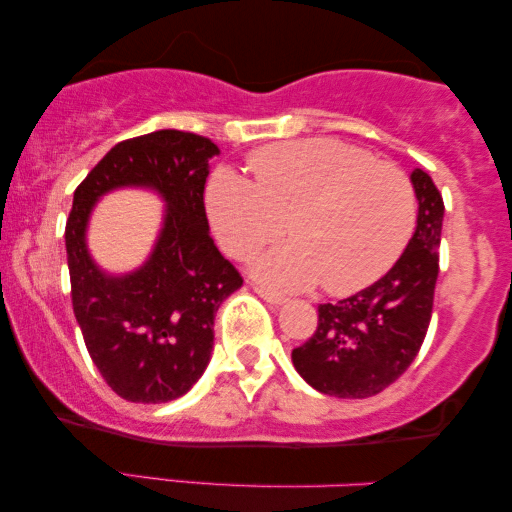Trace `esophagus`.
<instances>
[{
    "label": "esophagus",
    "instance_id": "obj_1",
    "mask_svg": "<svg viewBox=\"0 0 512 512\" xmlns=\"http://www.w3.org/2000/svg\"><path fill=\"white\" fill-rule=\"evenodd\" d=\"M255 291H257V296L264 298V301H267V303H272V305H281V303H286V298L281 296V293H274V291L260 289V286H255Z\"/></svg>",
    "mask_w": 512,
    "mask_h": 512
}]
</instances>
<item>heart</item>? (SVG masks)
Returning <instances> with one entry per match:
<instances>
[{
    "mask_svg": "<svg viewBox=\"0 0 512 512\" xmlns=\"http://www.w3.org/2000/svg\"><path fill=\"white\" fill-rule=\"evenodd\" d=\"M255 182L216 168L207 182V214L228 255L245 260L289 233L252 272L276 291L320 284L346 296L375 284L407 248L416 197L407 175L337 139H298L250 156Z\"/></svg>",
    "mask_w": 512,
    "mask_h": 512,
    "instance_id": "heart-1",
    "label": "heart"
}]
</instances>
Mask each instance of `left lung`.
<instances>
[{"label":"left lung","instance_id":"obj_1","mask_svg":"<svg viewBox=\"0 0 512 512\" xmlns=\"http://www.w3.org/2000/svg\"><path fill=\"white\" fill-rule=\"evenodd\" d=\"M419 199L416 231L383 279L337 303L317 305V330L291 351L301 378L330 397L363 399L411 366L428 332L438 279L443 197L431 175L411 170Z\"/></svg>","mask_w":512,"mask_h":512}]
</instances>
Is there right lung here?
<instances>
[{"mask_svg": "<svg viewBox=\"0 0 512 512\" xmlns=\"http://www.w3.org/2000/svg\"><path fill=\"white\" fill-rule=\"evenodd\" d=\"M214 156L219 146L207 137L158 129L115 144L74 192L64 228L74 315L103 380L127 402L185 395L209 366L216 310L243 286L209 236L204 185ZM122 186L156 191L167 209L143 267L108 275L85 231L97 199Z\"/></svg>", "mask_w": 512, "mask_h": 512, "instance_id": "1", "label": "right lung"}]
</instances>
